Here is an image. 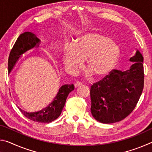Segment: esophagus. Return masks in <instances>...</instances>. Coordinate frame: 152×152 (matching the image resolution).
Here are the masks:
<instances>
[{
  "label": "esophagus",
  "instance_id": "esophagus-1",
  "mask_svg": "<svg viewBox=\"0 0 152 152\" xmlns=\"http://www.w3.org/2000/svg\"><path fill=\"white\" fill-rule=\"evenodd\" d=\"M82 84H83V83H82V82L78 81V82H76V84H75V87H78V86H82Z\"/></svg>",
  "mask_w": 152,
  "mask_h": 152
}]
</instances>
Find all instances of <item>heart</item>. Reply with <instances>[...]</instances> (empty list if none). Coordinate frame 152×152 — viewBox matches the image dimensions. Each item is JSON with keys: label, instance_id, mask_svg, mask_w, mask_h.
<instances>
[{"label": "heart", "instance_id": "heart-1", "mask_svg": "<svg viewBox=\"0 0 152 152\" xmlns=\"http://www.w3.org/2000/svg\"><path fill=\"white\" fill-rule=\"evenodd\" d=\"M120 56V46L111 38L100 33H90L78 38L75 46L68 48L64 61L68 70L76 72L82 66L83 60L88 59L90 71L87 75L93 74L102 78L114 70Z\"/></svg>", "mask_w": 152, "mask_h": 152}]
</instances>
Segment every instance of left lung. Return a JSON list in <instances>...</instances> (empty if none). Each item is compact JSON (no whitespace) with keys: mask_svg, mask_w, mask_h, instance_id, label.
<instances>
[{"mask_svg":"<svg viewBox=\"0 0 152 152\" xmlns=\"http://www.w3.org/2000/svg\"><path fill=\"white\" fill-rule=\"evenodd\" d=\"M129 70H113L91 86V113L98 121H121L134 110L142 93L144 84L143 58L138 50L130 58Z\"/></svg>","mask_w":152,"mask_h":152,"instance_id":"8db88e82","label":"left lung"}]
</instances>
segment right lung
<instances>
[{
  "label": "right lung",
  "instance_id": "1",
  "mask_svg": "<svg viewBox=\"0 0 152 152\" xmlns=\"http://www.w3.org/2000/svg\"><path fill=\"white\" fill-rule=\"evenodd\" d=\"M39 42L40 40L31 32H25L19 36L9 54L8 61L9 73L20 56L35 46L38 47ZM74 89V84H64L61 86L53 101L48 104V106L37 112L28 113L20 108L19 110L24 116L33 121L44 123H50L60 117L65 105L67 97Z\"/></svg>",
  "mask_w": 152,
  "mask_h": 152
}]
</instances>
